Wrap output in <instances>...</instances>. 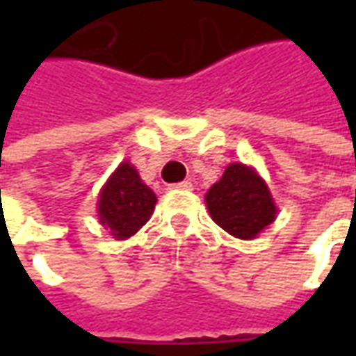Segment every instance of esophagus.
I'll return each instance as SVG.
<instances>
[{"instance_id": "34e87169", "label": "esophagus", "mask_w": 356, "mask_h": 356, "mask_svg": "<svg viewBox=\"0 0 356 356\" xmlns=\"http://www.w3.org/2000/svg\"><path fill=\"white\" fill-rule=\"evenodd\" d=\"M171 188H185V191H191V188H193V183H191V181H181V183L171 185Z\"/></svg>"}]
</instances>
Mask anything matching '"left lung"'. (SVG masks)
Wrapping results in <instances>:
<instances>
[{"instance_id": "left-lung-1", "label": "left lung", "mask_w": 356, "mask_h": 356, "mask_svg": "<svg viewBox=\"0 0 356 356\" xmlns=\"http://www.w3.org/2000/svg\"><path fill=\"white\" fill-rule=\"evenodd\" d=\"M206 206L223 231L242 240L255 238L278 211L259 173L236 162L227 165L223 177L209 188Z\"/></svg>"}]
</instances>
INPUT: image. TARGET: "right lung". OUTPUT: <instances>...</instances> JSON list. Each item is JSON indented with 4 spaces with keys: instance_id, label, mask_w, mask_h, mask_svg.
Wrapping results in <instances>:
<instances>
[{
    "instance_id": "obj_1",
    "label": "right lung",
    "mask_w": 356,
    "mask_h": 356,
    "mask_svg": "<svg viewBox=\"0 0 356 356\" xmlns=\"http://www.w3.org/2000/svg\"><path fill=\"white\" fill-rule=\"evenodd\" d=\"M156 206V194L129 162H122L99 194V221L118 240L133 236L147 223Z\"/></svg>"
}]
</instances>
